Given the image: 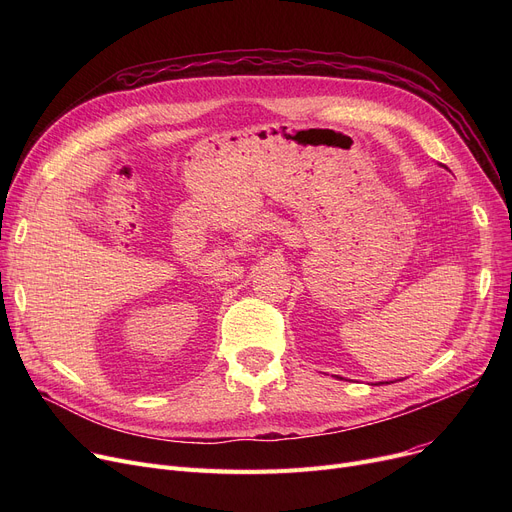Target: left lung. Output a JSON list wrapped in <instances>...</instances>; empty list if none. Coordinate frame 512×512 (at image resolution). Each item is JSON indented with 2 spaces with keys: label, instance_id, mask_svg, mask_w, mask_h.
Masks as SVG:
<instances>
[{
  "label": "left lung",
  "instance_id": "obj_1",
  "mask_svg": "<svg viewBox=\"0 0 512 512\" xmlns=\"http://www.w3.org/2000/svg\"><path fill=\"white\" fill-rule=\"evenodd\" d=\"M386 384H388V382H386Z\"/></svg>",
  "mask_w": 512,
  "mask_h": 512
}]
</instances>
